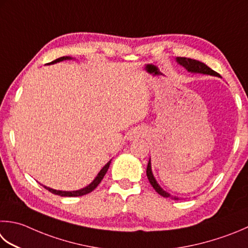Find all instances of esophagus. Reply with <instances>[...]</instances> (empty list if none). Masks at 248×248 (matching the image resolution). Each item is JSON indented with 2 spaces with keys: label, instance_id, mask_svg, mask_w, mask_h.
Returning <instances> with one entry per match:
<instances>
[{
  "label": "esophagus",
  "instance_id": "esophagus-1",
  "mask_svg": "<svg viewBox=\"0 0 248 248\" xmlns=\"http://www.w3.org/2000/svg\"><path fill=\"white\" fill-rule=\"evenodd\" d=\"M145 135V131L142 128H134L130 131L128 134V140H135L140 138H142Z\"/></svg>",
  "mask_w": 248,
  "mask_h": 248
}]
</instances>
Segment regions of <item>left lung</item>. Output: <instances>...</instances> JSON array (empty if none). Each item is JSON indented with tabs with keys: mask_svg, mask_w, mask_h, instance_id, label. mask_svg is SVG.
I'll return each instance as SVG.
<instances>
[{
	"mask_svg": "<svg viewBox=\"0 0 248 248\" xmlns=\"http://www.w3.org/2000/svg\"><path fill=\"white\" fill-rule=\"evenodd\" d=\"M176 62L179 65H182L183 67L190 72V73H199V74H204V75H212V76H217L220 77L218 73L215 71H213L211 67H208L204 63L201 61H198L195 59H190V58H184V57H177L176 58ZM146 175L148 177V181L150 183V185L154 187L155 190H156L160 196H162L164 198H171L174 199V200H178L177 197H172L169 192H167L164 189L161 188V186L157 183L156 178H155L153 171H152V162H150V159L147 164V169H146Z\"/></svg>",
	"mask_w": 248,
	"mask_h": 248,
	"instance_id": "obj_1",
	"label": "left lung"
}]
</instances>
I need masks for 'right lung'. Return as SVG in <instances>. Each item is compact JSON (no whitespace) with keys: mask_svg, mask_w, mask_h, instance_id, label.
Listing matches in <instances>:
<instances>
[{"mask_svg":"<svg viewBox=\"0 0 248 248\" xmlns=\"http://www.w3.org/2000/svg\"><path fill=\"white\" fill-rule=\"evenodd\" d=\"M72 59H74V58H72V57H61V58H59V59H56L55 61H52L50 63H47V64L50 65V64H55V63H58V62L64 61V60H72ZM110 162H111V159L109 160L108 163L105 164L103 168L101 169V171L98 173V175L95 176V178L89 184L88 186L81 188V189H79V190L63 191V190H56V189H52V188H49L47 186H44V187H45L48 191H50L51 193H53V195H58V196H61V197H80V196H85V195H87V193L91 192L92 190H94V189L98 187V185L101 183L102 179H103L106 172H108Z\"/></svg>","mask_w":248,"mask_h":248,"instance_id":"obj_1","label":"right lung"}]
</instances>
